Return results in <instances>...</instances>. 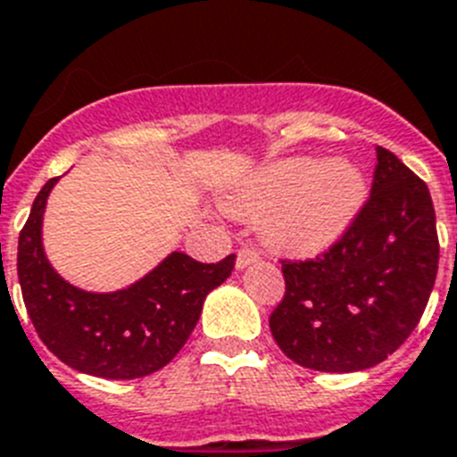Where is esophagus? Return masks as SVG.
<instances>
[{
    "label": "esophagus",
    "instance_id": "esophagus-1",
    "mask_svg": "<svg viewBox=\"0 0 457 457\" xmlns=\"http://www.w3.org/2000/svg\"><path fill=\"white\" fill-rule=\"evenodd\" d=\"M261 258V253H258V248L253 246H241L239 251H237V267H246L251 265V262H255Z\"/></svg>",
    "mask_w": 457,
    "mask_h": 457
}]
</instances>
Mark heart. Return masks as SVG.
Instances as JSON below:
<instances>
[{"mask_svg":"<svg viewBox=\"0 0 457 457\" xmlns=\"http://www.w3.org/2000/svg\"><path fill=\"white\" fill-rule=\"evenodd\" d=\"M366 202V178L352 162L287 159L267 166L229 199L232 213L261 218L265 239L314 253L343 235Z\"/></svg>","mask_w":457,"mask_h":457,"instance_id":"1","label":"heart"}]
</instances>
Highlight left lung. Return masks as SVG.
<instances>
[{
  "mask_svg": "<svg viewBox=\"0 0 457 457\" xmlns=\"http://www.w3.org/2000/svg\"><path fill=\"white\" fill-rule=\"evenodd\" d=\"M369 199L314 258H281L284 298L270 314L298 366L352 373L385 361L420 321L439 267L432 196L402 159L376 147Z\"/></svg>",
  "mask_w": 457,
  "mask_h": 457,
  "instance_id": "obj_1",
  "label": "left lung"
}]
</instances>
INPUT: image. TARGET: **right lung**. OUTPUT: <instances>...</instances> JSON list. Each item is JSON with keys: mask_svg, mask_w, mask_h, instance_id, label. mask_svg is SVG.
Listing matches in <instances>:
<instances>
[{"mask_svg": "<svg viewBox=\"0 0 457 457\" xmlns=\"http://www.w3.org/2000/svg\"><path fill=\"white\" fill-rule=\"evenodd\" d=\"M55 180L39 190L18 237V279L35 331L62 363L88 376L133 380L164 369L195 331L204 298L232 274L235 253L220 262L170 253L124 291H79L51 270L42 248Z\"/></svg>", "mask_w": 457, "mask_h": 457, "instance_id": "obj_1", "label": "right lung"}]
</instances>
